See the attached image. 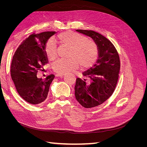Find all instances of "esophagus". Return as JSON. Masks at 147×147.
<instances>
[{
  "instance_id": "1",
  "label": "esophagus",
  "mask_w": 147,
  "mask_h": 147,
  "mask_svg": "<svg viewBox=\"0 0 147 147\" xmlns=\"http://www.w3.org/2000/svg\"><path fill=\"white\" fill-rule=\"evenodd\" d=\"M56 75L57 77H63V76H64V74H57Z\"/></svg>"
}]
</instances>
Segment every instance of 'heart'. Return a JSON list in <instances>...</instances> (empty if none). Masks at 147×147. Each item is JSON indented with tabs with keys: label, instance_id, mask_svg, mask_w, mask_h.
Returning a JSON list of instances; mask_svg holds the SVG:
<instances>
[{
	"label": "heart",
	"instance_id": "b5f03b06",
	"mask_svg": "<svg viewBox=\"0 0 147 147\" xmlns=\"http://www.w3.org/2000/svg\"><path fill=\"white\" fill-rule=\"evenodd\" d=\"M56 39L61 47H67L65 59H60L53 64V70L57 74H66L77 69H87L94 64L98 57V48L92 40L80 33L67 30L59 32ZM45 51L48 59L55 61L57 57L55 42L49 40L45 44Z\"/></svg>",
	"mask_w": 147,
	"mask_h": 147
}]
</instances>
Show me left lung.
Segmentation results:
<instances>
[{
	"label": "left lung",
	"mask_w": 147,
	"mask_h": 147,
	"mask_svg": "<svg viewBox=\"0 0 147 147\" xmlns=\"http://www.w3.org/2000/svg\"><path fill=\"white\" fill-rule=\"evenodd\" d=\"M91 37L98 48V59L90 69L77 78L75 96L85 108L97 107L107 100L116 88L120 69L119 56L113 43L104 35L91 30H76Z\"/></svg>",
	"instance_id": "8db88e82"
}]
</instances>
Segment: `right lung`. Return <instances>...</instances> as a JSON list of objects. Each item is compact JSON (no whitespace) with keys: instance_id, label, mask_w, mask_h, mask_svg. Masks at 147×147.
Returning a JSON list of instances; mask_svg holds the SVG:
<instances>
[{"instance_id":"obj_1","label":"right lung","mask_w":147,"mask_h":147,"mask_svg":"<svg viewBox=\"0 0 147 147\" xmlns=\"http://www.w3.org/2000/svg\"><path fill=\"white\" fill-rule=\"evenodd\" d=\"M54 31L32 34L18 47L11 64L10 74L20 96L31 104H38L45 100L55 75L37 77L39 71L48 63L45 51V44Z\"/></svg>"}]
</instances>
